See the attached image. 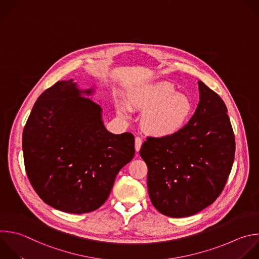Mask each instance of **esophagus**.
I'll return each mask as SVG.
<instances>
[{"label": "esophagus", "mask_w": 259, "mask_h": 259, "mask_svg": "<svg viewBox=\"0 0 259 259\" xmlns=\"http://www.w3.org/2000/svg\"><path fill=\"white\" fill-rule=\"evenodd\" d=\"M141 145H142V139L140 137H136L135 138V150L138 152L141 148Z\"/></svg>", "instance_id": "obj_1"}]
</instances>
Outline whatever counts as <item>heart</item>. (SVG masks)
<instances>
[{
	"instance_id": "1",
	"label": "heart",
	"mask_w": 259,
	"mask_h": 259,
	"mask_svg": "<svg viewBox=\"0 0 259 259\" xmlns=\"http://www.w3.org/2000/svg\"><path fill=\"white\" fill-rule=\"evenodd\" d=\"M130 107L144 111L142 117L143 130L152 136L162 137L176 133L188 120L192 106L189 99L175 93L167 82L153 83L133 93ZM130 107L117 103V111L123 118H130Z\"/></svg>"
}]
</instances>
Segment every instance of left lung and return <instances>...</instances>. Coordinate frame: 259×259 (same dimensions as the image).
Masks as SVG:
<instances>
[{"label":"left lung","mask_w":259,"mask_h":259,"mask_svg":"<svg viewBox=\"0 0 259 259\" xmlns=\"http://www.w3.org/2000/svg\"><path fill=\"white\" fill-rule=\"evenodd\" d=\"M199 103L178 132L147 137L139 151L148 167L153 206L170 218L193 215L222 193L235 157V136L224 101L198 81Z\"/></svg>","instance_id":"1"}]
</instances>
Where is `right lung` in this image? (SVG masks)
Masks as SVG:
<instances>
[{"mask_svg": "<svg viewBox=\"0 0 259 259\" xmlns=\"http://www.w3.org/2000/svg\"><path fill=\"white\" fill-rule=\"evenodd\" d=\"M72 79L58 81L34 104L22 135L27 177L50 206L91 212L108 199L119 170L134 156V136L113 134L102 108Z\"/></svg>", "mask_w": 259, "mask_h": 259, "instance_id": "obj_1", "label": "right lung"}]
</instances>
